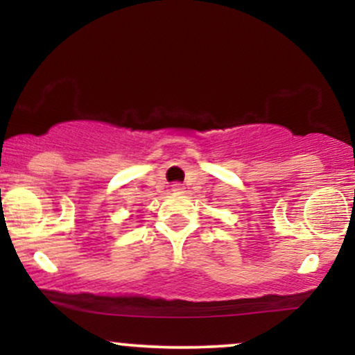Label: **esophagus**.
Masks as SVG:
<instances>
[{
	"label": "esophagus",
	"mask_w": 355,
	"mask_h": 355,
	"mask_svg": "<svg viewBox=\"0 0 355 355\" xmlns=\"http://www.w3.org/2000/svg\"><path fill=\"white\" fill-rule=\"evenodd\" d=\"M183 190H185V187H183V183H180V182L173 183V185H172L173 193H183Z\"/></svg>",
	"instance_id": "esophagus-1"
}]
</instances>
